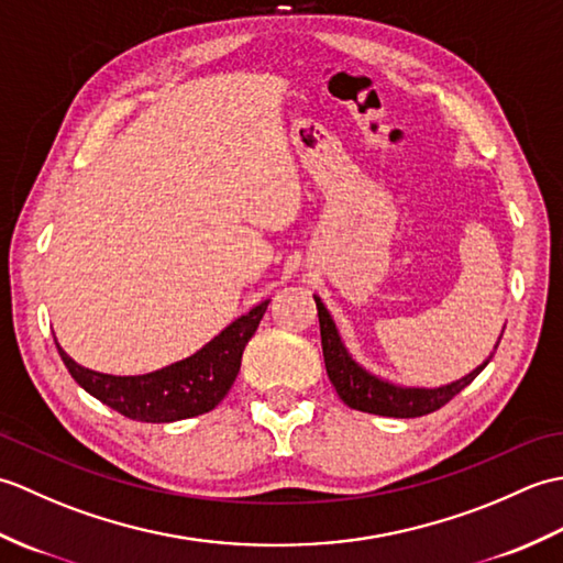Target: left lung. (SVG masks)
Returning a JSON list of instances; mask_svg holds the SVG:
<instances>
[{
	"label": "left lung",
	"instance_id": "left-lung-1",
	"mask_svg": "<svg viewBox=\"0 0 563 563\" xmlns=\"http://www.w3.org/2000/svg\"><path fill=\"white\" fill-rule=\"evenodd\" d=\"M317 312H319V329H321V351H324V363H327V375L331 385L336 387L339 397L345 406H351L355 411L375 413V416H391V418H416L438 411L440 406H445L452 397L472 385V379L482 373L488 365H479L466 377L452 382L448 387L438 389H406V387H394L389 382H382L357 365L349 351L343 349L339 339L336 324L331 321V314L327 312L324 302L314 297ZM498 349V345H496Z\"/></svg>",
	"mask_w": 563,
	"mask_h": 563
}]
</instances>
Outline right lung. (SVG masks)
I'll return each mask as SVG.
<instances>
[{
    "mask_svg": "<svg viewBox=\"0 0 563 563\" xmlns=\"http://www.w3.org/2000/svg\"><path fill=\"white\" fill-rule=\"evenodd\" d=\"M268 302L236 319L196 355L157 373L137 377L101 375L77 365L59 349V357L79 387L87 389L113 411L142 423H172L214 409L230 391L242 367V353L254 336Z\"/></svg>",
    "mask_w": 563,
    "mask_h": 563,
    "instance_id": "add662e5",
    "label": "right lung"
}]
</instances>
